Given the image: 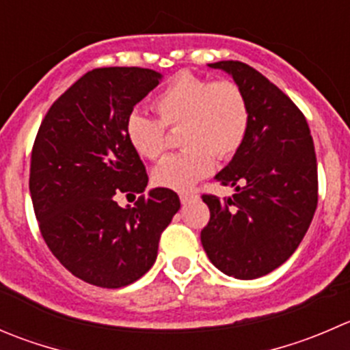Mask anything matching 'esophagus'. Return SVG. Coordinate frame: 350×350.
I'll use <instances>...</instances> for the list:
<instances>
[{
  "mask_svg": "<svg viewBox=\"0 0 350 350\" xmlns=\"http://www.w3.org/2000/svg\"><path fill=\"white\" fill-rule=\"evenodd\" d=\"M196 198H198V196H196L195 193H181V195H179V200H181L183 205H188L189 202H193V200Z\"/></svg>",
  "mask_w": 350,
  "mask_h": 350,
  "instance_id": "34e87169",
  "label": "esophagus"
}]
</instances>
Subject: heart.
Segmentation results:
<instances>
[{
  "instance_id": "heart-1",
  "label": "heart",
  "mask_w": 350,
  "mask_h": 350,
  "mask_svg": "<svg viewBox=\"0 0 350 350\" xmlns=\"http://www.w3.org/2000/svg\"><path fill=\"white\" fill-rule=\"evenodd\" d=\"M159 120L144 113L128 114L124 135L140 157L155 161L165 150V128L181 126L185 152L165 157L152 171L155 186L188 191L206 178L219 159L236 154L250 128V106L232 80L210 81L198 75H176L155 96Z\"/></svg>"
}]
</instances>
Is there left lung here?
Wrapping results in <instances>:
<instances>
[{
    "label": "left lung",
    "mask_w": 350,
    "mask_h": 350,
    "mask_svg": "<svg viewBox=\"0 0 350 350\" xmlns=\"http://www.w3.org/2000/svg\"><path fill=\"white\" fill-rule=\"evenodd\" d=\"M243 89L250 128L232 161L215 176L236 193L227 200L203 195L210 220L202 244L229 277H263L289 260L318 205V167L306 118L269 78L241 61H219Z\"/></svg>",
    "instance_id": "obj_1"
}]
</instances>
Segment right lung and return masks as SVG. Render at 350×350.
Returning a JSON list of instances; mask_svg holds the SVG:
<instances>
[{"label": "right lung", "instance_id": "1", "mask_svg": "<svg viewBox=\"0 0 350 350\" xmlns=\"http://www.w3.org/2000/svg\"><path fill=\"white\" fill-rule=\"evenodd\" d=\"M162 80L137 66L85 73L51 106L30 162V196L44 241L75 277L104 289L133 284L155 263L161 234L181 203L154 188L135 206L116 196L144 193L148 176L124 123Z\"/></svg>", "mask_w": 350, "mask_h": 350}]
</instances>
